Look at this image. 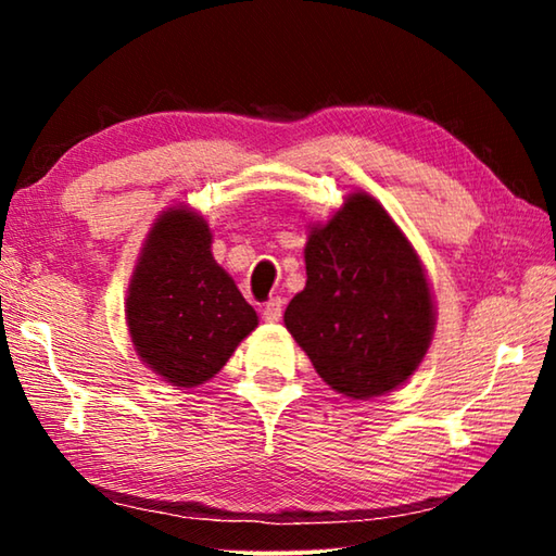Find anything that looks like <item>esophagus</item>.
I'll return each mask as SVG.
<instances>
[{"instance_id":"1","label":"esophagus","mask_w":556,"mask_h":556,"mask_svg":"<svg viewBox=\"0 0 556 556\" xmlns=\"http://www.w3.org/2000/svg\"><path fill=\"white\" fill-rule=\"evenodd\" d=\"M281 304H285V301H281L279 296L267 301L265 308H262V316H265V321H269V324H277L279 321V318H281Z\"/></svg>"}]
</instances>
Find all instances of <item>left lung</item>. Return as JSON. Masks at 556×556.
Returning <instances> with one entry per match:
<instances>
[{
	"label": "left lung",
	"instance_id": "left-lung-1",
	"mask_svg": "<svg viewBox=\"0 0 556 556\" xmlns=\"http://www.w3.org/2000/svg\"><path fill=\"white\" fill-rule=\"evenodd\" d=\"M306 287L285 324L316 372L353 400L397 388L434 333L425 267L382 205L353 193L308 235Z\"/></svg>",
	"mask_w": 556,
	"mask_h": 556
}]
</instances>
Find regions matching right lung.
I'll return each mask as SVG.
<instances>
[{
    "instance_id": "add662e5",
    "label": "right lung",
    "mask_w": 556,
    "mask_h": 556,
    "mask_svg": "<svg viewBox=\"0 0 556 556\" xmlns=\"http://www.w3.org/2000/svg\"><path fill=\"white\" fill-rule=\"evenodd\" d=\"M127 326L137 353L176 388L211 380L257 314L211 255L201 215L166 211L154 223L127 296Z\"/></svg>"
}]
</instances>
